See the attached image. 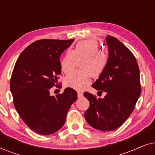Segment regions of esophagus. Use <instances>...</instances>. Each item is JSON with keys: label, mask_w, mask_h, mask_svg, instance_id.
I'll return each instance as SVG.
<instances>
[{"label": "esophagus", "mask_w": 155, "mask_h": 155, "mask_svg": "<svg viewBox=\"0 0 155 155\" xmlns=\"http://www.w3.org/2000/svg\"><path fill=\"white\" fill-rule=\"evenodd\" d=\"M78 98H82V97H83V94H82V93L80 92V91H78Z\"/></svg>", "instance_id": "obj_1"}]
</instances>
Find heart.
Wrapping results in <instances>:
<instances>
[{
	"label": "heart",
	"mask_w": 155,
	"mask_h": 155,
	"mask_svg": "<svg viewBox=\"0 0 155 155\" xmlns=\"http://www.w3.org/2000/svg\"><path fill=\"white\" fill-rule=\"evenodd\" d=\"M83 58L80 63L82 70L73 72L68 76L65 82L72 87L80 90L90 82V76L99 78L105 71L109 57L100 51L98 42L95 40H84L75 45L73 50H68L61 61V68L65 74L71 73L75 67L76 60Z\"/></svg>",
	"instance_id": "obj_1"
}]
</instances>
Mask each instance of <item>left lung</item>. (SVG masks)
<instances>
[{
	"instance_id": "1",
	"label": "left lung",
	"mask_w": 155,
	"mask_h": 155,
	"mask_svg": "<svg viewBox=\"0 0 155 155\" xmlns=\"http://www.w3.org/2000/svg\"><path fill=\"white\" fill-rule=\"evenodd\" d=\"M109 62L104 73L92 84L98 92H106L103 99L84 92L90 107L84 118L97 130H116L126 121L141 94L140 71L133 53L116 38L107 36Z\"/></svg>"
}]
</instances>
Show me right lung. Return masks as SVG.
<instances>
[{"label":"right lung","instance_id":"obj_1","mask_svg":"<svg viewBox=\"0 0 155 155\" xmlns=\"http://www.w3.org/2000/svg\"><path fill=\"white\" fill-rule=\"evenodd\" d=\"M73 41L38 40L21 53L15 65L10 83L14 106L27 126L39 134L60 130L77 100V92L70 87L63 94H50L61 73V55Z\"/></svg>","mask_w":155,"mask_h":155}]
</instances>
